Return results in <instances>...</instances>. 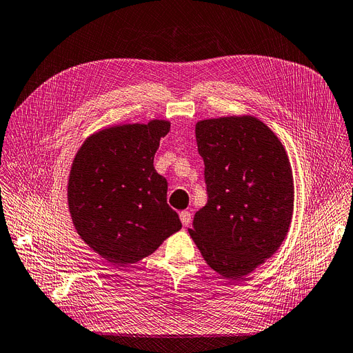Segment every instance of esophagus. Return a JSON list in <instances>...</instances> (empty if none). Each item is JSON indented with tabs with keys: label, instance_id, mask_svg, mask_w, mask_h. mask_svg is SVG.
Wrapping results in <instances>:
<instances>
[{
	"label": "esophagus",
	"instance_id": "esophagus-1",
	"mask_svg": "<svg viewBox=\"0 0 353 353\" xmlns=\"http://www.w3.org/2000/svg\"><path fill=\"white\" fill-rule=\"evenodd\" d=\"M179 219H181V223L184 224V225H190L191 224V213H190V211H181Z\"/></svg>",
	"mask_w": 353,
	"mask_h": 353
}]
</instances>
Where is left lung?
Listing matches in <instances>:
<instances>
[{
	"mask_svg": "<svg viewBox=\"0 0 353 353\" xmlns=\"http://www.w3.org/2000/svg\"><path fill=\"white\" fill-rule=\"evenodd\" d=\"M195 137L208 200L188 232L216 272L242 279L271 258L288 233L294 181L287 152L252 116L201 120Z\"/></svg>",
	"mask_w": 353,
	"mask_h": 353,
	"instance_id": "obj_1",
	"label": "left lung"
}]
</instances>
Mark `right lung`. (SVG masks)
Segmentation results:
<instances>
[{
	"instance_id": "obj_1",
	"label": "right lung",
	"mask_w": 353,
	"mask_h": 353,
	"mask_svg": "<svg viewBox=\"0 0 353 353\" xmlns=\"http://www.w3.org/2000/svg\"><path fill=\"white\" fill-rule=\"evenodd\" d=\"M171 123L112 125L75 154L68 182L74 225L95 253L125 266L157 250L182 224L166 203L168 182L153 168Z\"/></svg>"
}]
</instances>
